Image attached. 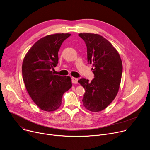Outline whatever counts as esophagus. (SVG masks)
<instances>
[{"instance_id":"1","label":"esophagus","mask_w":150,"mask_h":150,"mask_svg":"<svg viewBox=\"0 0 150 150\" xmlns=\"http://www.w3.org/2000/svg\"><path fill=\"white\" fill-rule=\"evenodd\" d=\"M72 83L76 84V83H78V79H77L76 78L72 77Z\"/></svg>"}]
</instances>
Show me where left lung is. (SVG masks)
<instances>
[{"instance_id":"1","label":"left lung","mask_w":150,"mask_h":150,"mask_svg":"<svg viewBox=\"0 0 150 150\" xmlns=\"http://www.w3.org/2000/svg\"><path fill=\"white\" fill-rule=\"evenodd\" d=\"M84 41L88 64H92L94 78L91 82L84 78L78 83L84 87L83 103L88 110L98 112L105 109L115 98L122 74V63L116 49L103 36L79 34Z\"/></svg>"}]
</instances>
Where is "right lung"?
<instances>
[{"instance_id":"right-lung-1","label":"right lung","mask_w":150,"mask_h":150,"mask_svg":"<svg viewBox=\"0 0 150 150\" xmlns=\"http://www.w3.org/2000/svg\"><path fill=\"white\" fill-rule=\"evenodd\" d=\"M71 34H55L38 40L29 50L22 64V76L33 101L43 110L52 112L62 104L64 93L72 87L70 76L55 75L58 53Z\"/></svg>"}]
</instances>
